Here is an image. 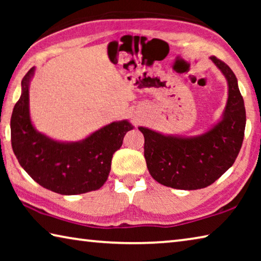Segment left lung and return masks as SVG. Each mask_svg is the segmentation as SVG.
Segmentation results:
<instances>
[{
  "instance_id": "8db88e82",
  "label": "left lung",
  "mask_w": 261,
  "mask_h": 261,
  "mask_svg": "<svg viewBox=\"0 0 261 261\" xmlns=\"http://www.w3.org/2000/svg\"><path fill=\"white\" fill-rule=\"evenodd\" d=\"M211 60L226 78L228 99L221 120L198 136L163 135L145 126L144 156L149 174L165 187L198 190L208 187L230 168L242 147L246 115L235 73L222 61Z\"/></svg>"
}]
</instances>
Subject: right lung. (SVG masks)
Segmentation results:
<instances>
[{"label":"right lung","instance_id":"1","mask_svg":"<svg viewBox=\"0 0 261 261\" xmlns=\"http://www.w3.org/2000/svg\"><path fill=\"white\" fill-rule=\"evenodd\" d=\"M35 68L21 81V94L11 115V145L19 165L45 189L60 194L99 190L107 180L113 154L134 125L112 122L78 141H60L35 129L30 114V83Z\"/></svg>","mask_w":261,"mask_h":261}]
</instances>
